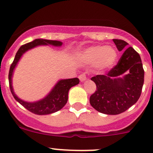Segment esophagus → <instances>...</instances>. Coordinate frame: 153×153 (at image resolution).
Masks as SVG:
<instances>
[{
	"label": "esophagus",
	"instance_id": "34e87169",
	"mask_svg": "<svg viewBox=\"0 0 153 153\" xmlns=\"http://www.w3.org/2000/svg\"><path fill=\"white\" fill-rule=\"evenodd\" d=\"M79 79L81 82H83L86 79V76L85 74H81L79 75Z\"/></svg>",
	"mask_w": 153,
	"mask_h": 153
}]
</instances>
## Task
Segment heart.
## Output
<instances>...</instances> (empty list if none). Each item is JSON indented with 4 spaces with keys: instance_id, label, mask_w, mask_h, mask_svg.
<instances>
[{
    "instance_id": "1",
    "label": "heart",
    "mask_w": 153,
    "mask_h": 153,
    "mask_svg": "<svg viewBox=\"0 0 153 153\" xmlns=\"http://www.w3.org/2000/svg\"><path fill=\"white\" fill-rule=\"evenodd\" d=\"M80 58L89 63H96L101 70L111 67L117 59V53L114 49L105 46H94L85 50Z\"/></svg>"
}]
</instances>
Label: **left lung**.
Returning <instances> with one entry per match:
<instances>
[{"label":"left lung","instance_id":"left-lung-1","mask_svg":"<svg viewBox=\"0 0 153 153\" xmlns=\"http://www.w3.org/2000/svg\"><path fill=\"white\" fill-rule=\"evenodd\" d=\"M119 51H123L116 66L106 75L91 78L97 90L90 96V102L96 110L108 115H117L134 105L140 97L144 83V70L140 54L128 43L113 39ZM126 72L123 78L118 76Z\"/></svg>","mask_w":153,"mask_h":153}]
</instances>
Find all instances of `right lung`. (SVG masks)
<instances>
[{
    "mask_svg": "<svg viewBox=\"0 0 153 153\" xmlns=\"http://www.w3.org/2000/svg\"><path fill=\"white\" fill-rule=\"evenodd\" d=\"M62 42L58 40H44V39H36L33 41L30 42L26 44L21 46L17 51L15 55L14 60L11 63L8 74V79H9V86L12 95L14 97L16 100L21 103L24 107L26 108L31 113L36 115H47L51 113L57 112L58 110L61 109L66 105L68 100V92L72 86L77 85L79 83V79L78 78H73V79H61L56 84L51 93L41 100L34 102H28L21 100L19 99L15 93H13V87H12V75H13V70L15 68L17 62L19 61L20 58L21 57L24 53L28 50L32 49L33 47L39 45H47L51 44L53 46L60 47L62 45Z\"/></svg>",
    "mask_w": 153,
    "mask_h": 153,
    "instance_id": "add662e5",
    "label": "right lung"
}]
</instances>
